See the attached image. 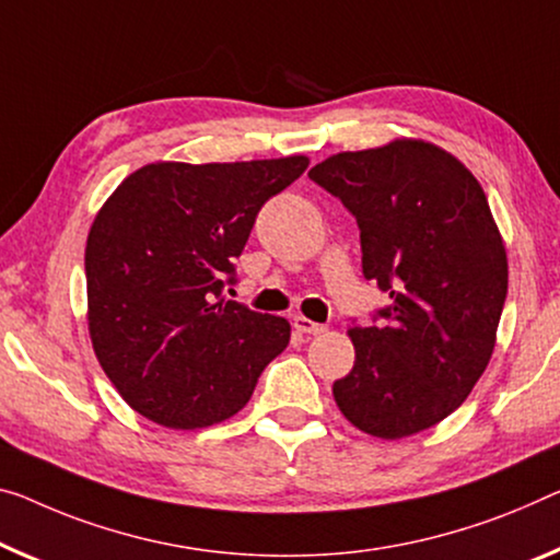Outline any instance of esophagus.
<instances>
[{"mask_svg":"<svg viewBox=\"0 0 560 560\" xmlns=\"http://www.w3.org/2000/svg\"><path fill=\"white\" fill-rule=\"evenodd\" d=\"M292 325H295L298 332H305V335H320L325 332V325L323 323H313L310 317H303V315H295V320H292Z\"/></svg>","mask_w":560,"mask_h":560,"instance_id":"obj_1","label":"esophagus"}]
</instances>
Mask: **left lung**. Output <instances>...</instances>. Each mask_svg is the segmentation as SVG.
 Returning <instances> with one entry per match:
<instances>
[{
  "label": "left lung",
  "instance_id": "8db88e82",
  "mask_svg": "<svg viewBox=\"0 0 560 560\" xmlns=\"http://www.w3.org/2000/svg\"><path fill=\"white\" fill-rule=\"evenodd\" d=\"M307 177L355 218L365 280L390 292L373 323H350L355 365L332 383L335 402L385 441L433 428L483 375L509 292L483 187L423 140L332 154Z\"/></svg>",
  "mask_w": 560,
  "mask_h": 560
}]
</instances>
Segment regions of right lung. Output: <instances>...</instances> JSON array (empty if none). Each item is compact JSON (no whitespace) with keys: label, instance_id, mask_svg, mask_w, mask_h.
<instances>
[{"label":"right lung","instance_id":"obj_1","mask_svg":"<svg viewBox=\"0 0 560 560\" xmlns=\"http://www.w3.org/2000/svg\"><path fill=\"white\" fill-rule=\"evenodd\" d=\"M307 158L158 162L132 172L92 222L84 275L92 348L117 393L165 428L245 408L290 342V323L225 300L257 212Z\"/></svg>","mask_w":560,"mask_h":560}]
</instances>
